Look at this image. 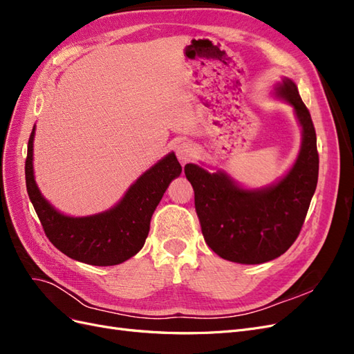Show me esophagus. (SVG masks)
Masks as SVG:
<instances>
[{
	"label": "esophagus",
	"instance_id": "esophagus-1",
	"mask_svg": "<svg viewBox=\"0 0 354 354\" xmlns=\"http://www.w3.org/2000/svg\"><path fill=\"white\" fill-rule=\"evenodd\" d=\"M176 155L181 164H186L192 158H194V147H192V145L187 142L178 143L176 146Z\"/></svg>",
	"mask_w": 354,
	"mask_h": 354
}]
</instances>
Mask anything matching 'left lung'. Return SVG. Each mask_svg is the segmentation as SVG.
Segmentation results:
<instances>
[{
    "instance_id": "1",
    "label": "left lung",
    "mask_w": 354,
    "mask_h": 354,
    "mask_svg": "<svg viewBox=\"0 0 354 354\" xmlns=\"http://www.w3.org/2000/svg\"><path fill=\"white\" fill-rule=\"evenodd\" d=\"M273 95L292 106L301 127L298 156L282 178L266 187L248 189L223 169L209 173L196 164L185 167L195 190L205 242L221 259L233 263L261 264L288 251L303 227L317 185L316 131L295 82L283 78Z\"/></svg>"
}]
</instances>
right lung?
<instances>
[{
    "label": "right lung",
    "mask_w": 354,
    "mask_h": 354,
    "mask_svg": "<svg viewBox=\"0 0 354 354\" xmlns=\"http://www.w3.org/2000/svg\"><path fill=\"white\" fill-rule=\"evenodd\" d=\"M34 138L35 125L28 142L26 189L50 242L72 260L91 266L121 264L140 251L151 229L153 211L171 181L181 174L174 152L138 177L112 208L93 216L71 217L53 207L37 186Z\"/></svg>",
    "instance_id": "1"
}]
</instances>
